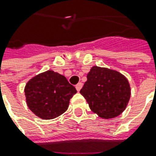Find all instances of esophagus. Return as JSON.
<instances>
[{
    "label": "esophagus",
    "instance_id": "1",
    "mask_svg": "<svg viewBox=\"0 0 156 156\" xmlns=\"http://www.w3.org/2000/svg\"><path fill=\"white\" fill-rule=\"evenodd\" d=\"M81 87H82V83H81V82H79L78 84H76V85H75V88H76V90H77L78 92L81 90Z\"/></svg>",
    "mask_w": 156,
    "mask_h": 156
}]
</instances>
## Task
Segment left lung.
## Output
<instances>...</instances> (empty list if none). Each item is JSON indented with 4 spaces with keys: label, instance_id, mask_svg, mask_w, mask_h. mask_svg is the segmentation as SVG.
<instances>
[{
    "label": "left lung",
    "instance_id": "left-lung-1",
    "mask_svg": "<svg viewBox=\"0 0 156 156\" xmlns=\"http://www.w3.org/2000/svg\"><path fill=\"white\" fill-rule=\"evenodd\" d=\"M87 79L80 93L94 113L103 119H111L125 110L131 94L124 75L115 70L94 66Z\"/></svg>",
    "mask_w": 156,
    "mask_h": 156
}]
</instances>
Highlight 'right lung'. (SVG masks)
Instances as JSON below:
<instances>
[{"label": "right lung", "mask_w": 156, "mask_h": 156, "mask_svg": "<svg viewBox=\"0 0 156 156\" xmlns=\"http://www.w3.org/2000/svg\"><path fill=\"white\" fill-rule=\"evenodd\" d=\"M24 91L29 109L43 120L54 119L63 114L77 92L65 76L52 70L32 78Z\"/></svg>", "instance_id": "right-lung-1"}]
</instances>
